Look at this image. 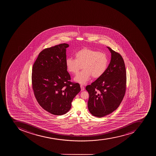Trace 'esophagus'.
Masks as SVG:
<instances>
[{"mask_svg":"<svg viewBox=\"0 0 156 156\" xmlns=\"http://www.w3.org/2000/svg\"><path fill=\"white\" fill-rule=\"evenodd\" d=\"M80 88H81V91H83L84 90V86H83V85H80Z\"/></svg>","mask_w":156,"mask_h":156,"instance_id":"34e87169","label":"esophagus"}]
</instances>
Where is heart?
Here are the masks:
<instances>
[{
    "label": "heart",
    "instance_id": "obj_1",
    "mask_svg": "<svg viewBox=\"0 0 156 156\" xmlns=\"http://www.w3.org/2000/svg\"><path fill=\"white\" fill-rule=\"evenodd\" d=\"M76 59L68 58L65 62L67 69L72 74H78L74 79L76 82L84 84L91 76L94 79L101 76L108 67L109 59L105 53L88 48H83L75 54Z\"/></svg>",
    "mask_w": 156,
    "mask_h": 156
}]
</instances>
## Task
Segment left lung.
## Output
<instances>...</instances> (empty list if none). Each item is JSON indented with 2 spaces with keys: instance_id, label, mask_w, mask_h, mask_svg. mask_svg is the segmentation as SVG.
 I'll return each instance as SVG.
<instances>
[{
  "instance_id": "8db88e82",
  "label": "left lung",
  "mask_w": 156,
  "mask_h": 156,
  "mask_svg": "<svg viewBox=\"0 0 156 156\" xmlns=\"http://www.w3.org/2000/svg\"><path fill=\"white\" fill-rule=\"evenodd\" d=\"M111 53L106 71L86 87L89 94L88 108L91 114L101 118L114 112L124 98L126 73L124 60L119 54L107 47Z\"/></svg>"
}]
</instances>
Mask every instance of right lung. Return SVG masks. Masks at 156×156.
Here are the masks:
<instances>
[{"label": "right lung", "instance_id": "right-lung-1", "mask_svg": "<svg viewBox=\"0 0 156 156\" xmlns=\"http://www.w3.org/2000/svg\"><path fill=\"white\" fill-rule=\"evenodd\" d=\"M66 43L42 51L32 69V87L42 108L54 115H62L71 108L74 98L81 90L72 83L67 70Z\"/></svg>", "mask_w": 156, "mask_h": 156}]
</instances>
